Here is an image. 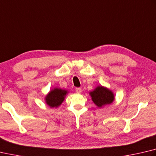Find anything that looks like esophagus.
<instances>
[{"mask_svg": "<svg viewBox=\"0 0 156 156\" xmlns=\"http://www.w3.org/2000/svg\"><path fill=\"white\" fill-rule=\"evenodd\" d=\"M82 91V89L80 87H78V88H76V92L77 93H80Z\"/></svg>", "mask_w": 156, "mask_h": 156, "instance_id": "1", "label": "esophagus"}]
</instances>
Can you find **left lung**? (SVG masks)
Here are the masks:
<instances>
[{"label": "left lung", "mask_w": 156, "mask_h": 156, "mask_svg": "<svg viewBox=\"0 0 156 156\" xmlns=\"http://www.w3.org/2000/svg\"><path fill=\"white\" fill-rule=\"evenodd\" d=\"M91 100L98 108H102L110 104L115 100V95L111 90L103 86H98L89 93Z\"/></svg>", "instance_id": "1"}]
</instances>
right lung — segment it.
Instances as JSON below:
<instances>
[{
  "mask_svg": "<svg viewBox=\"0 0 156 156\" xmlns=\"http://www.w3.org/2000/svg\"><path fill=\"white\" fill-rule=\"evenodd\" d=\"M68 90L55 87L50 90L45 97V101L50 108H58L63 103Z\"/></svg>",
  "mask_w": 156,
  "mask_h": 156,
  "instance_id": "obj_1",
  "label": "right lung"
}]
</instances>
